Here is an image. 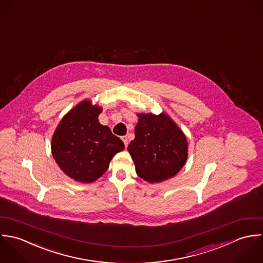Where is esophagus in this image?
I'll use <instances>...</instances> for the list:
<instances>
[{"label": "esophagus", "instance_id": "1", "mask_svg": "<svg viewBox=\"0 0 263 263\" xmlns=\"http://www.w3.org/2000/svg\"><path fill=\"white\" fill-rule=\"evenodd\" d=\"M121 139L123 140V142H124L125 146L127 147V146H128V138H127V136H122V137H121Z\"/></svg>", "mask_w": 263, "mask_h": 263}]
</instances>
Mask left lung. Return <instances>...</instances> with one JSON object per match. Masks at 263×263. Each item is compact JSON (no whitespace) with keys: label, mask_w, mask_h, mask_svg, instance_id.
Masks as SVG:
<instances>
[{"label":"left lung","mask_w":263,"mask_h":263,"mask_svg":"<svg viewBox=\"0 0 263 263\" xmlns=\"http://www.w3.org/2000/svg\"><path fill=\"white\" fill-rule=\"evenodd\" d=\"M137 116L135 138L128 145L137 175L149 183L174 177L188 157L186 136L164 112Z\"/></svg>","instance_id":"obj_1"}]
</instances>
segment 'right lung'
<instances>
[{
	"label": "right lung",
	"instance_id": "1",
	"mask_svg": "<svg viewBox=\"0 0 263 263\" xmlns=\"http://www.w3.org/2000/svg\"><path fill=\"white\" fill-rule=\"evenodd\" d=\"M102 107L83 101L66 114L52 138V155L71 179L92 183L104 175L114 156L125 147L107 126L99 122Z\"/></svg>",
	"mask_w": 263,
	"mask_h": 263
}]
</instances>
